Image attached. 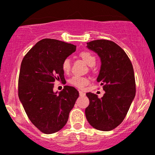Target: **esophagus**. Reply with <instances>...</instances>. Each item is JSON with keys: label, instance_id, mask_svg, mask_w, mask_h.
Instances as JSON below:
<instances>
[{"label": "esophagus", "instance_id": "1", "mask_svg": "<svg viewBox=\"0 0 155 155\" xmlns=\"http://www.w3.org/2000/svg\"><path fill=\"white\" fill-rule=\"evenodd\" d=\"M79 95H80V96H84L86 94H85V93H84V92L81 91H79Z\"/></svg>", "mask_w": 155, "mask_h": 155}]
</instances>
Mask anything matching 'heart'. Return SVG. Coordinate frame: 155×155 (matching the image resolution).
Listing matches in <instances>:
<instances>
[{
  "label": "heart",
  "instance_id": "heart-1",
  "mask_svg": "<svg viewBox=\"0 0 155 155\" xmlns=\"http://www.w3.org/2000/svg\"><path fill=\"white\" fill-rule=\"evenodd\" d=\"M79 56L86 61V63L89 67H94L96 65V57L91 52H90V51H81L79 54ZM61 68H62L63 71L65 74L69 73L70 71V69H71V61H70L69 58L67 57V58L63 59L62 62H61ZM69 83L76 88L82 89V88H84L86 85H88L89 84V79L88 78L84 77V76L76 75L72 76L71 79H69Z\"/></svg>",
  "mask_w": 155,
  "mask_h": 155
}]
</instances>
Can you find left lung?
Instances as JSON below:
<instances>
[{
	"label": "left lung",
	"instance_id": "8db88e82",
	"mask_svg": "<svg viewBox=\"0 0 155 155\" xmlns=\"http://www.w3.org/2000/svg\"><path fill=\"white\" fill-rule=\"evenodd\" d=\"M87 47L101 60L97 81L101 83L106 93L101 98L92 93L86 94L89 105L86 117L95 129L110 131L123 122L135 98L133 67L125 51L112 41L93 40L87 42Z\"/></svg>",
	"mask_w": 155,
	"mask_h": 155
}]
</instances>
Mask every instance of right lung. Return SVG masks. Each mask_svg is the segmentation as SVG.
Instances as JSON below:
<instances>
[{
	"label": "right lung",
	"instance_id": "right-lung-1",
	"mask_svg": "<svg viewBox=\"0 0 155 155\" xmlns=\"http://www.w3.org/2000/svg\"><path fill=\"white\" fill-rule=\"evenodd\" d=\"M76 46L54 39H43L22 59L18 78V96L28 118L45 134L60 130L79 96L73 86H64L54 93V83L64 81L63 59L76 51Z\"/></svg>",
	"mask_w": 155,
	"mask_h": 155
}]
</instances>
